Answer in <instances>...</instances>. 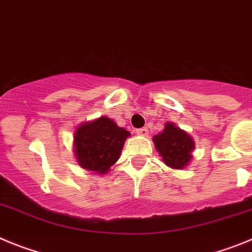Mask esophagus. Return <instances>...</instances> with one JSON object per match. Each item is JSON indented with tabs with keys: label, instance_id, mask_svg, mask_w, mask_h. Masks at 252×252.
Here are the masks:
<instances>
[{
	"label": "esophagus",
	"instance_id": "1",
	"mask_svg": "<svg viewBox=\"0 0 252 252\" xmlns=\"http://www.w3.org/2000/svg\"><path fill=\"white\" fill-rule=\"evenodd\" d=\"M137 134L146 137V135H148V128H146V126H144V128L137 129Z\"/></svg>",
	"mask_w": 252,
	"mask_h": 252
}]
</instances>
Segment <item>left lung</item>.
<instances>
[{"mask_svg": "<svg viewBox=\"0 0 252 252\" xmlns=\"http://www.w3.org/2000/svg\"><path fill=\"white\" fill-rule=\"evenodd\" d=\"M153 143L163 162L171 168L183 169L192 160L193 138L172 122H167L159 134L154 135Z\"/></svg>", "mask_w": 252, "mask_h": 252, "instance_id": "1", "label": "left lung"}]
</instances>
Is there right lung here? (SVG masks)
Returning <instances> with one entry per match:
<instances>
[{
	"label": "right lung",
	"instance_id": "1",
	"mask_svg": "<svg viewBox=\"0 0 252 252\" xmlns=\"http://www.w3.org/2000/svg\"><path fill=\"white\" fill-rule=\"evenodd\" d=\"M128 130L108 117L81 123L74 131V154L81 168L103 176L110 171L122 153Z\"/></svg>",
	"mask_w": 252,
	"mask_h": 252
}]
</instances>
